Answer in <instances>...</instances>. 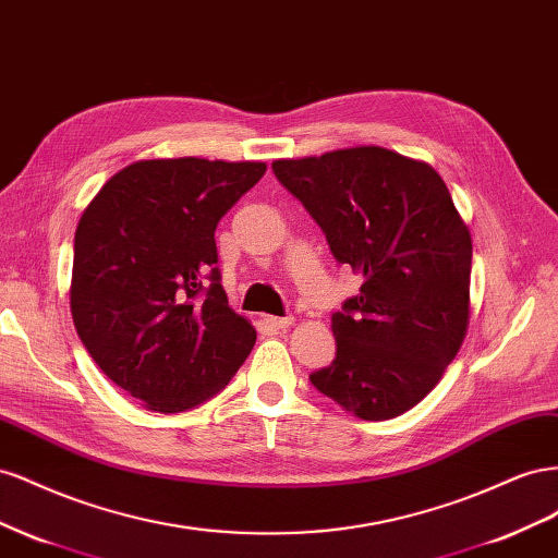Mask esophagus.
Here are the masks:
<instances>
[{
    "label": "esophagus",
    "instance_id": "esophagus-1",
    "mask_svg": "<svg viewBox=\"0 0 558 558\" xmlns=\"http://www.w3.org/2000/svg\"><path fill=\"white\" fill-rule=\"evenodd\" d=\"M266 323H268L270 327H276V329H284V327L294 325V317H292V315H284V317H278V315H268V317H266Z\"/></svg>",
    "mask_w": 558,
    "mask_h": 558
}]
</instances>
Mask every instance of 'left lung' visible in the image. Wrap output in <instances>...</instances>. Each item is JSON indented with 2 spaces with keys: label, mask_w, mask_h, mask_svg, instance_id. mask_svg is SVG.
I'll return each mask as SVG.
<instances>
[{
  "label": "left lung",
  "mask_w": 558,
  "mask_h": 558,
  "mask_svg": "<svg viewBox=\"0 0 558 558\" xmlns=\"http://www.w3.org/2000/svg\"><path fill=\"white\" fill-rule=\"evenodd\" d=\"M278 182L362 276L331 313L337 357L311 384L362 421H388L433 390L470 323L472 238L433 166L384 147L274 161Z\"/></svg>",
  "instance_id": "obj_1"
}]
</instances>
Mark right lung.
I'll list each match as a JSON object with an SVG mask.
<instances>
[{"label":"right lung","mask_w":558,"mask_h":558,"mask_svg":"<svg viewBox=\"0 0 558 558\" xmlns=\"http://www.w3.org/2000/svg\"><path fill=\"white\" fill-rule=\"evenodd\" d=\"M266 163L154 158L119 170L74 233L70 306L95 364L158 413L225 388L257 341L229 308L215 229Z\"/></svg>","instance_id":"1"}]
</instances>
